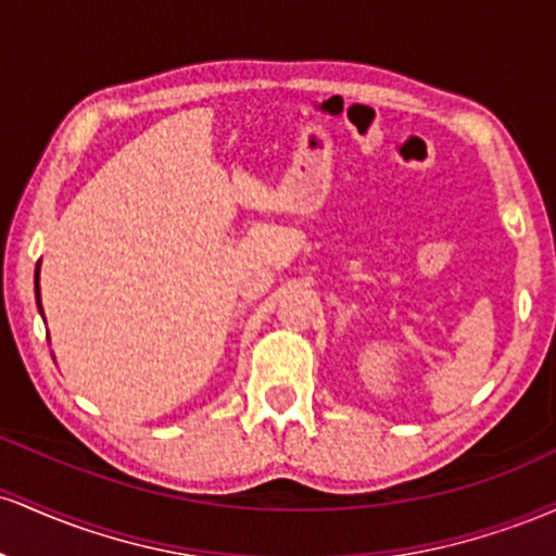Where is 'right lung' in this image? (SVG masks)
<instances>
[{"mask_svg": "<svg viewBox=\"0 0 556 556\" xmlns=\"http://www.w3.org/2000/svg\"><path fill=\"white\" fill-rule=\"evenodd\" d=\"M36 303H38V308H41V298H38V266H36ZM43 314V311H41Z\"/></svg>", "mask_w": 556, "mask_h": 556, "instance_id": "1", "label": "right lung"}]
</instances>
